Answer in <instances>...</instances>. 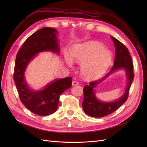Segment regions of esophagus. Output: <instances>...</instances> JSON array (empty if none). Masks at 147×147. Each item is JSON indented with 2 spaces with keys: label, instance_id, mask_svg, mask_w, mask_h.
Here are the masks:
<instances>
[{
  "label": "esophagus",
  "instance_id": "1",
  "mask_svg": "<svg viewBox=\"0 0 147 147\" xmlns=\"http://www.w3.org/2000/svg\"><path fill=\"white\" fill-rule=\"evenodd\" d=\"M78 84H79L78 82H77V81H73V82H72V86H76V85H78Z\"/></svg>",
  "mask_w": 147,
  "mask_h": 147
}]
</instances>
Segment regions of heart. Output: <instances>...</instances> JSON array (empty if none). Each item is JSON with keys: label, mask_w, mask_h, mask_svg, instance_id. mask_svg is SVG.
I'll list each match as a JSON object with an SVG mask.
<instances>
[{"label": "heart", "mask_w": 147, "mask_h": 147, "mask_svg": "<svg viewBox=\"0 0 147 147\" xmlns=\"http://www.w3.org/2000/svg\"><path fill=\"white\" fill-rule=\"evenodd\" d=\"M67 63L71 66L72 61L82 64L80 72L83 78L92 81L100 78L112 63V54L100 44L89 41L74 45L71 50V57L65 54Z\"/></svg>", "instance_id": "1"}]
</instances>
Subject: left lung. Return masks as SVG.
<instances>
[{
	"instance_id": "1",
	"label": "left lung",
	"mask_w": 147,
	"mask_h": 147,
	"mask_svg": "<svg viewBox=\"0 0 147 147\" xmlns=\"http://www.w3.org/2000/svg\"><path fill=\"white\" fill-rule=\"evenodd\" d=\"M115 47V59L112 69L105 76L99 80L90 82L83 88L84 99L82 102L84 113L92 117L100 118L112 113L122 105L127 99L129 88L134 79L133 64L128 49L117 38L111 36ZM123 69L127 76V85L124 94L116 101L104 102L99 100L95 96L94 88L115 71Z\"/></svg>"
}]
</instances>
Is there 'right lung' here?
I'll use <instances>...</instances> for the list:
<instances>
[{
  "instance_id": "1",
  "label": "right lung",
  "mask_w": 147,
  "mask_h": 147,
  "mask_svg": "<svg viewBox=\"0 0 147 147\" xmlns=\"http://www.w3.org/2000/svg\"><path fill=\"white\" fill-rule=\"evenodd\" d=\"M57 31L52 28H43L28 38L18 52L13 79L20 98L24 106L34 113L47 116L55 113L58 107L60 95L72 86V78L68 77L55 79L40 90L31 89L24 74L30 61L43 51L60 53Z\"/></svg>"
}]
</instances>
